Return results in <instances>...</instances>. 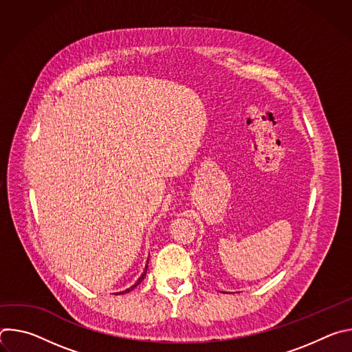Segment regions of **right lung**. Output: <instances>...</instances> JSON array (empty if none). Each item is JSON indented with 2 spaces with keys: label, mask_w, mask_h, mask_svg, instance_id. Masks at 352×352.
I'll return each mask as SVG.
<instances>
[{
  "label": "right lung",
  "mask_w": 352,
  "mask_h": 352,
  "mask_svg": "<svg viewBox=\"0 0 352 352\" xmlns=\"http://www.w3.org/2000/svg\"><path fill=\"white\" fill-rule=\"evenodd\" d=\"M146 270H147V265H146V269H144L143 274H142V276L138 278V281H136V283H135V284H133L131 288H128V289H125V291H122V292H117V295H120V294H125V292H129L132 288H135L138 284H140V283H142V280H143V278H144V276H146Z\"/></svg>",
  "instance_id": "right-lung-1"
}]
</instances>
